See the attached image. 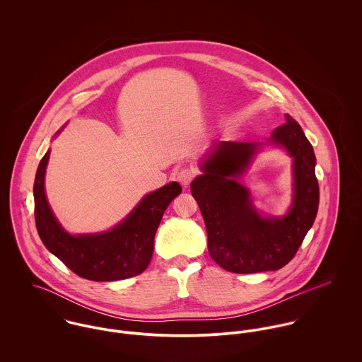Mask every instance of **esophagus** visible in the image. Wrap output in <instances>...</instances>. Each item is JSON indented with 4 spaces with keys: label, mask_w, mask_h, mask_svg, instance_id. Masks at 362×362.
I'll list each match as a JSON object with an SVG mask.
<instances>
[{
    "label": "esophagus",
    "mask_w": 362,
    "mask_h": 362,
    "mask_svg": "<svg viewBox=\"0 0 362 362\" xmlns=\"http://www.w3.org/2000/svg\"><path fill=\"white\" fill-rule=\"evenodd\" d=\"M195 175H197V171L194 168H182V170L178 171L177 180L180 181V184L182 187H188Z\"/></svg>",
    "instance_id": "esophagus-1"
}]
</instances>
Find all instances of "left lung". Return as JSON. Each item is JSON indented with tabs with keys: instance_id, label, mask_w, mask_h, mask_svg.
<instances>
[{
	"instance_id": "left-lung-1",
	"label": "left lung",
	"mask_w": 362,
	"mask_h": 362,
	"mask_svg": "<svg viewBox=\"0 0 362 362\" xmlns=\"http://www.w3.org/2000/svg\"><path fill=\"white\" fill-rule=\"evenodd\" d=\"M270 142L294 158V197L283 217H263L240 178L258 153L259 144L218 142L201 163L202 175L191 182L202 211L211 259L233 273L279 270L297 254L319 206L313 148L298 122L286 114Z\"/></svg>"
}]
</instances>
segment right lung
Instances as JSON below:
<instances>
[{"mask_svg": "<svg viewBox=\"0 0 362 362\" xmlns=\"http://www.w3.org/2000/svg\"><path fill=\"white\" fill-rule=\"evenodd\" d=\"M50 151L37 167L33 195L37 233L46 248L78 276L93 281H115L141 274L153 255L157 227L164 210L181 194L170 182L148 194L118 226L99 234L72 235L55 218L45 192Z\"/></svg>", "mask_w": 362, "mask_h": 362, "instance_id": "obj_1", "label": "right lung"}]
</instances>
